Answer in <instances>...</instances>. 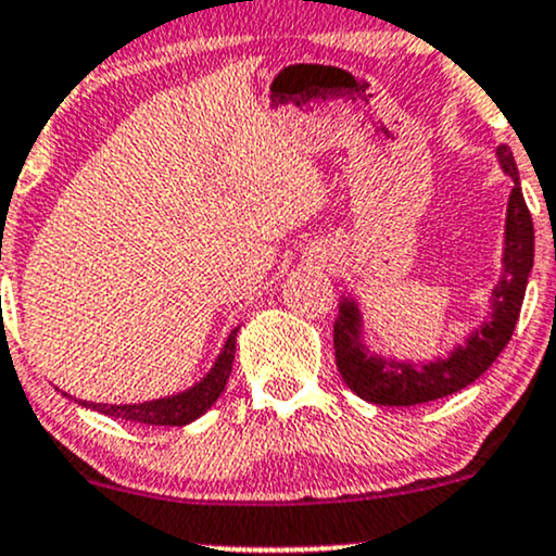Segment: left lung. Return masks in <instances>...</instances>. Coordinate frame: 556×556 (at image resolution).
I'll return each instance as SVG.
<instances>
[{
    "instance_id": "left-lung-1",
    "label": "left lung",
    "mask_w": 556,
    "mask_h": 556,
    "mask_svg": "<svg viewBox=\"0 0 556 556\" xmlns=\"http://www.w3.org/2000/svg\"><path fill=\"white\" fill-rule=\"evenodd\" d=\"M496 157L504 174L515 181L506 203L502 277L491 292V319L475 327L465 345H456L446 358L425 364L382 358L364 345V319L356 301H340V316L334 319V362L345 386L369 404L414 406L456 393L478 380L509 343L533 268V218L522 198L511 150L502 144L496 148Z\"/></svg>"
}]
</instances>
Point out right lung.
Wrapping results in <instances>:
<instances>
[{
  "label": "right lung",
  "mask_w": 556,
  "mask_h": 556,
  "mask_svg": "<svg viewBox=\"0 0 556 556\" xmlns=\"http://www.w3.org/2000/svg\"><path fill=\"white\" fill-rule=\"evenodd\" d=\"M237 329L229 332L227 343H224L222 353L213 362L208 375L200 382H194L192 388L181 390L176 395H166V399L144 401V404H91V401H78L81 406L94 408V412L105 414L113 419H126V422H139V425H168V427H181L194 422L198 417H203L208 408L216 404L218 395L227 388V380L231 375V364H235V348H237Z\"/></svg>",
  "instance_id": "right-lung-1"
}]
</instances>
